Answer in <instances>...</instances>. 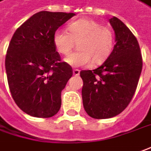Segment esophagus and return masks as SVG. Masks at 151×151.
I'll list each match as a JSON object with an SVG mask.
<instances>
[{"label":"esophagus","instance_id":"1","mask_svg":"<svg viewBox=\"0 0 151 151\" xmlns=\"http://www.w3.org/2000/svg\"><path fill=\"white\" fill-rule=\"evenodd\" d=\"M73 75L74 76H78L80 74V70L79 69H73Z\"/></svg>","mask_w":151,"mask_h":151}]
</instances>
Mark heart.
<instances>
[{
    "instance_id": "obj_1",
    "label": "heart",
    "mask_w": 151,
    "mask_h": 151,
    "mask_svg": "<svg viewBox=\"0 0 151 151\" xmlns=\"http://www.w3.org/2000/svg\"><path fill=\"white\" fill-rule=\"evenodd\" d=\"M68 32L57 29L53 36L54 47L59 54L68 55L77 42L78 50L69 54L64 61L73 67L100 64L110 55L114 45V34L107 26L93 19H83L68 25Z\"/></svg>"
}]
</instances>
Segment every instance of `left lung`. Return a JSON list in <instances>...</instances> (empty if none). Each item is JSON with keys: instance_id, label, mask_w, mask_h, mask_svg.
Masks as SVG:
<instances>
[{"instance_id": "left-lung-1", "label": "left lung", "mask_w": 151, "mask_h": 151, "mask_svg": "<svg viewBox=\"0 0 151 151\" xmlns=\"http://www.w3.org/2000/svg\"><path fill=\"white\" fill-rule=\"evenodd\" d=\"M116 45L105 62L94 70H82L83 103L93 118L106 119L127 108L136 93L142 56L136 36L116 17L110 19Z\"/></svg>"}]
</instances>
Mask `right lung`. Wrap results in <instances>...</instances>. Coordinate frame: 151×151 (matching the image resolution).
<instances>
[{
    "label": "right lung",
    "instance_id": "1",
    "mask_svg": "<svg viewBox=\"0 0 151 151\" xmlns=\"http://www.w3.org/2000/svg\"><path fill=\"white\" fill-rule=\"evenodd\" d=\"M74 13L40 11L15 30L6 56L11 96L24 112L47 118L61 106V92L73 76L53 42L54 32Z\"/></svg>",
    "mask_w": 151,
    "mask_h": 151
}]
</instances>
